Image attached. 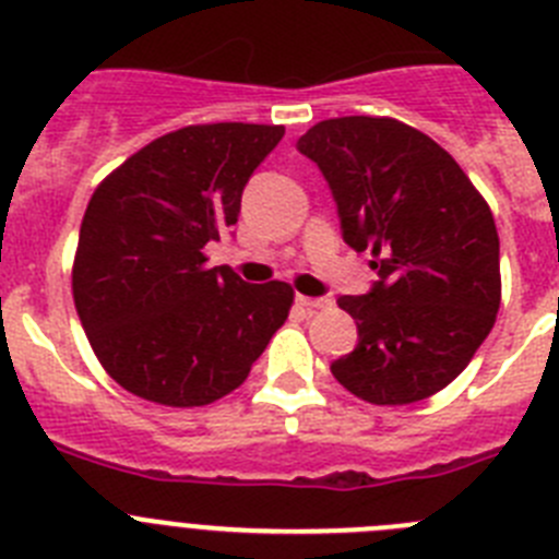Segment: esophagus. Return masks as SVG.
Here are the masks:
<instances>
[{
    "label": "esophagus",
    "mask_w": 559,
    "mask_h": 559,
    "mask_svg": "<svg viewBox=\"0 0 559 559\" xmlns=\"http://www.w3.org/2000/svg\"><path fill=\"white\" fill-rule=\"evenodd\" d=\"M296 302L302 305L305 310H324V308H330V305H333L328 296H302V294L296 296Z\"/></svg>",
    "instance_id": "34e87169"
}]
</instances>
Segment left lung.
I'll use <instances>...</instances> for the list:
<instances>
[{
  "label": "left lung",
  "instance_id": "1",
  "mask_svg": "<svg viewBox=\"0 0 559 559\" xmlns=\"http://www.w3.org/2000/svg\"><path fill=\"white\" fill-rule=\"evenodd\" d=\"M299 151L324 173L344 240L372 251L380 280L341 296L358 347L333 378L372 406H408L445 389L490 335L501 305L490 204L431 136L392 117L316 122Z\"/></svg>",
  "mask_w": 559,
  "mask_h": 559
}]
</instances>
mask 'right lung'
Segmentation results:
<instances>
[{"label":"right lung","mask_w":559,"mask_h":559,"mask_svg":"<svg viewBox=\"0 0 559 559\" xmlns=\"http://www.w3.org/2000/svg\"><path fill=\"white\" fill-rule=\"evenodd\" d=\"M283 126L201 122L128 156L92 192L72 263V296L97 360L126 392L156 406H210L235 392L294 288L243 283L206 265V243L240 215L254 167Z\"/></svg>","instance_id":"1"}]
</instances>
